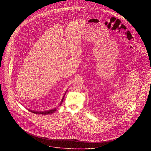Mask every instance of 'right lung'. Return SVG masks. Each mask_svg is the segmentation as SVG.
Returning <instances> with one entry per match:
<instances>
[{"mask_svg": "<svg viewBox=\"0 0 151 151\" xmlns=\"http://www.w3.org/2000/svg\"><path fill=\"white\" fill-rule=\"evenodd\" d=\"M65 93H66V92H65V94H64V95H63V98H62V101H61V102H60V106L61 105V104H62V102H63V99H64V98H65ZM56 110H57V108H54V109H51V110H47V111H36V110H29V109H28V110L29 111H30L31 112H32V113H35V114H43V115H46V114H52V113H53L54 112H55L56 111Z\"/></svg>", "mask_w": 151, "mask_h": 151, "instance_id": "1", "label": "right lung"}]
</instances>
